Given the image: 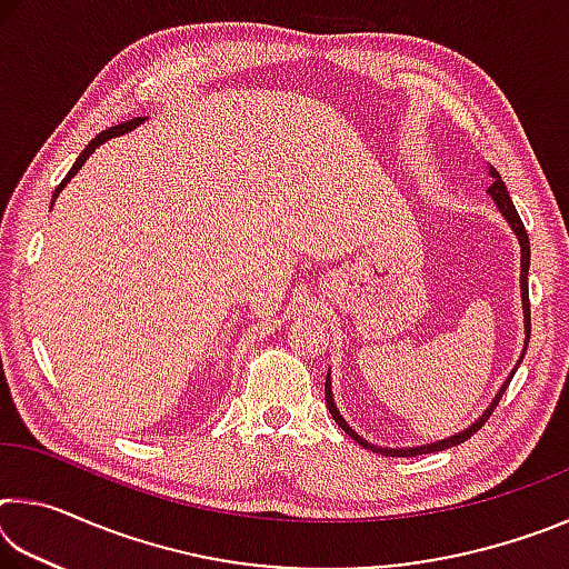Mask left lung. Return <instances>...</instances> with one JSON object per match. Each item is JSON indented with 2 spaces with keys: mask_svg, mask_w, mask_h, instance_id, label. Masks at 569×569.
I'll list each match as a JSON object with an SVG mask.
<instances>
[{
  "mask_svg": "<svg viewBox=\"0 0 569 569\" xmlns=\"http://www.w3.org/2000/svg\"><path fill=\"white\" fill-rule=\"evenodd\" d=\"M489 176L495 178V182L492 186H489V196L495 198V203H497V208L502 210V216H505V220L509 223V228L515 230V236H517V240H519V246H522V271H519V288H522V313H525V349H522V356H519V361H517V366L522 363V359H525V351H527V343H529V329H532V326H529V288H527V273H529V238H527V230H525V223H522V218H519V213H517V208H515V203H512V198H509V192H507V188H505V182H502V178H499V172L495 170V168H489ZM517 366L512 369V373H509L507 377V381L502 383V389L497 391V397L492 399V403H489V409L481 413V417L471 423L469 429H465V431H459V435H455V437H447V439H441V441H435V445H423V447H407V449H389V447H377V445H371V441H366L363 437H359L356 435V431L349 427V423H346V419L341 417L339 413V409H336V403H333V391H331V377H326V407H329V411H331V417H333V421L339 423V427L346 431V435H349L353 441H359V445L363 447V449H371V451H377V455H383V457H417V455H431V451H441V449H449V447H457V445H461V441H467L471 435H477V431L485 427V421L492 417V411L497 409V403H499V399H502V393H505V389L509 387V381H512V377H515V371H517Z\"/></svg>",
  "mask_w": 569,
  "mask_h": 569,
  "instance_id": "obj_1",
  "label": "left lung"
}]
</instances>
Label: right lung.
Segmentation results:
<instances>
[{
    "label": "right lung",
    "mask_w": 569,
    "mask_h": 569,
    "mask_svg": "<svg viewBox=\"0 0 569 569\" xmlns=\"http://www.w3.org/2000/svg\"><path fill=\"white\" fill-rule=\"evenodd\" d=\"M142 122V118H134V120H128V122H120V124H114V128H108V130H102L100 134H98V138H92L90 140V146L88 148H84L82 152H80V158H77L74 160V166L70 168V172H67V176H64V180L60 182V186H57L54 188V196H52V203H54V198L57 196H60V192H62V188L67 186V182H70L74 176H77V170H80L82 166H84V160H88L90 156H92V152L94 150H98L100 146H102V142H108V140H112V138H118V134H124V132H130L132 128H138V124Z\"/></svg>",
    "instance_id": "1"
}]
</instances>
